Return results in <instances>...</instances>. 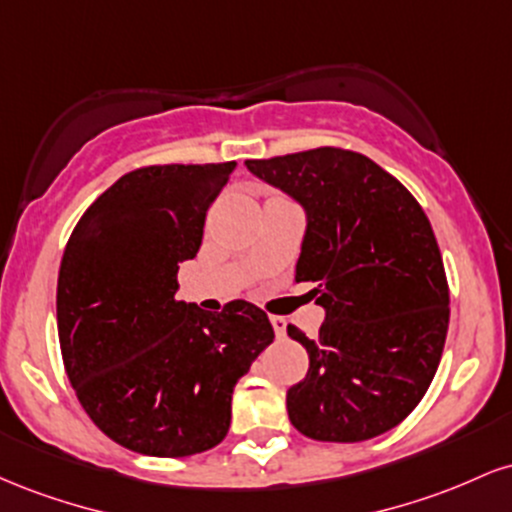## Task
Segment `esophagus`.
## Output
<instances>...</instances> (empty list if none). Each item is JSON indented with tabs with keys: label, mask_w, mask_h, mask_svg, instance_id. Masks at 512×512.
I'll use <instances>...</instances> for the list:
<instances>
[{
	"label": "esophagus",
	"mask_w": 512,
	"mask_h": 512,
	"mask_svg": "<svg viewBox=\"0 0 512 512\" xmlns=\"http://www.w3.org/2000/svg\"><path fill=\"white\" fill-rule=\"evenodd\" d=\"M269 322H272V327H274L276 337H284V334H286V320H284V317H279V315H269Z\"/></svg>",
	"instance_id": "esophagus-1"
}]
</instances>
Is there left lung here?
<instances>
[{"label": "left lung", "instance_id": "obj_1", "mask_svg": "<svg viewBox=\"0 0 512 512\" xmlns=\"http://www.w3.org/2000/svg\"><path fill=\"white\" fill-rule=\"evenodd\" d=\"M245 166L305 209L296 281H315L325 308L315 339L289 325L310 358L286 392L291 424L325 443L390 431L426 395L448 334L431 221L402 182L356 151L320 146Z\"/></svg>", "mask_w": 512, "mask_h": 512}]
</instances>
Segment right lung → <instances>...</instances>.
Here are the masks:
<instances>
[{"mask_svg":"<svg viewBox=\"0 0 512 512\" xmlns=\"http://www.w3.org/2000/svg\"><path fill=\"white\" fill-rule=\"evenodd\" d=\"M236 161L146 166L84 211L57 279L64 370L81 407L122 448L187 457L219 445L233 387L274 342L264 310L221 313L175 298L180 262Z\"/></svg>","mask_w":512,"mask_h":512,"instance_id":"obj_1","label":"right lung"}]
</instances>
